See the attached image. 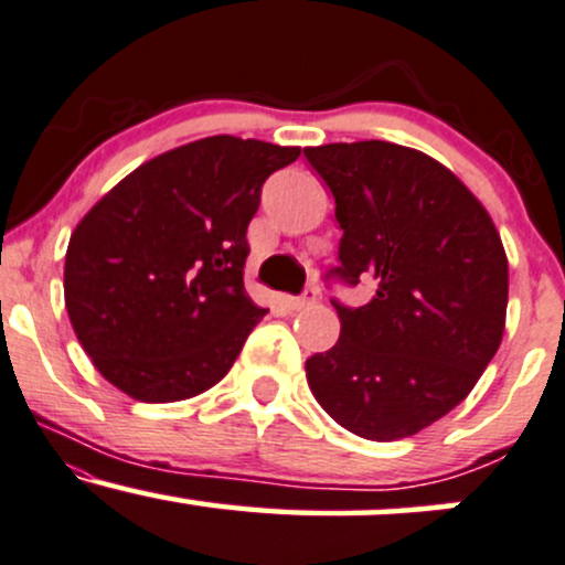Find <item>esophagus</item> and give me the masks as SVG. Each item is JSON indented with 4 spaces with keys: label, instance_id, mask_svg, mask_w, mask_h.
Instances as JSON below:
<instances>
[{
    "label": "esophagus",
    "instance_id": "1",
    "mask_svg": "<svg viewBox=\"0 0 565 565\" xmlns=\"http://www.w3.org/2000/svg\"><path fill=\"white\" fill-rule=\"evenodd\" d=\"M316 300H318V289H305L300 297H287V305H289V310H305V308H310V305H316Z\"/></svg>",
    "mask_w": 565,
    "mask_h": 565
}]
</instances>
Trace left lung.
<instances>
[{
    "label": "left lung",
    "instance_id": "obj_1",
    "mask_svg": "<svg viewBox=\"0 0 565 565\" xmlns=\"http://www.w3.org/2000/svg\"><path fill=\"white\" fill-rule=\"evenodd\" d=\"M305 158L344 231L334 274L376 281L363 308L334 302L342 331L305 363L310 392L358 437H413L463 403L500 348L505 247L471 189L418 149L339 141Z\"/></svg>",
    "mask_w": 565,
    "mask_h": 565
}]
</instances>
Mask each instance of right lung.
Instances as JSON below:
<instances>
[{
    "instance_id": "obj_1",
    "label": "right lung",
    "mask_w": 565,
    "mask_h": 565,
    "mask_svg": "<svg viewBox=\"0 0 565 565\" xmlns=\"http://www.w3.org/2000/svg\"><path fill=\"white\" fill-rule=\"evenodd\" d=\"M300 158L236 136L168 149L81 217L65 308L94 369L139 403H179L226 376L268 310L244 291L263 181Z\"/></svg>"
}]
</instances>
